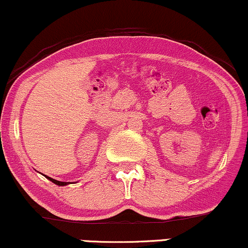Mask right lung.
<instances>
[{"label": "right lung", "mask_w": 248, "mask_h": 248, "mask_svg": "<svg viewBox=\"0 0 248 248\" xmlns=\"http://www.w3.org/2000/svg\"><path fill=\"white\" fill-rule=\"evenodd\" d=\"M45 177H46L47 179H48V180L52 181L53 184L58 185V186H67V185H68V183H64V181H59V180H55V179H53V178H50V177H47V175H45Z\"/></svg>", "instance_id": "add662e5"}]
</instances>
